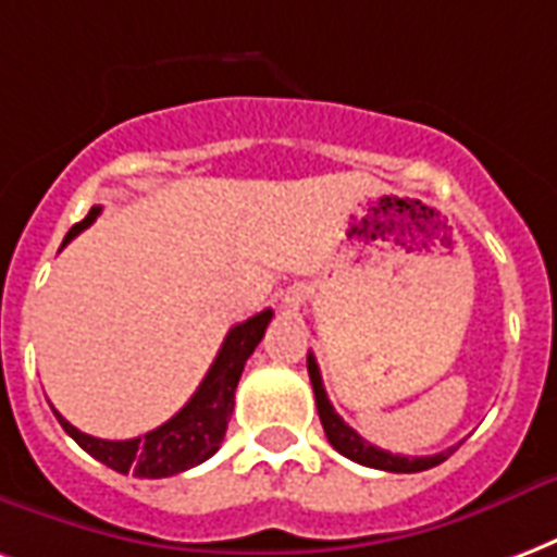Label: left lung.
Here are the masks:
<instances>
[{
    "mask_svg": "<svg viewBox=\"0 0 557 557\" xmlns=\"http://www.w3.org/2000/svg\"><path fill=\"white\" fill-rule=\"evenodd\" d=\"M307 372H310L312 381V393H315V407H319V419L324 425V434L331 440V446L345 455L354 463H362V467L383 469V472H422V469H431L436 463H443L455 448L448 451H440V455H428V457H407V455H393V451H383V448L372 446L369 440H362L351 425H345L336 410H333L331 398L324 393V383H321V372L315 357H307Z\"/></svg>",
    "mask_w": 557,
    "mask_h": 557,
    "instance_id": "obj_1",
    "label": "left lung"
}]
</instances>
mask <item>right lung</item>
<instances>
[{"instance_id": "add662e5", "label": "right lung", "mask_w": 557, "mask_h": 557, "mask_svg": "<svg viewBox=\"0 0 557 557\" xmlns=\"http://www.w3.org/2000/svg\"><path fill=\"white\" fill-rule=\"evenodd\" d=\"M97 215H100V206H94L79 224H73L64 245L70 238L79 236L85 226L94 224ZM271 315L274 312L262 310L253 319L242 321L226 333L224 345H221L212 369L206 372L203 383L197 386V393L188 398V405L180 413L171 416L156 431H147V434L135 436V440H97V436L82 434L79 428H73L64 416L55 413L61 428L90 457H97L100 463H106L114 472H123V475L132 472L138 478H168L203 463L224 443L230 413H233V405H236L238 377L245 372L247 357L253 354V348L265 336Z\"/></svg>"}]
</instances>
